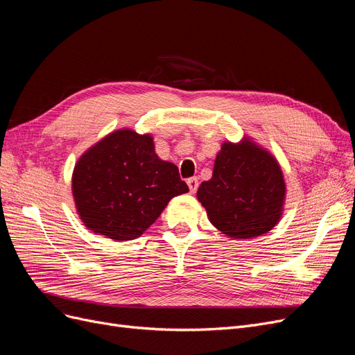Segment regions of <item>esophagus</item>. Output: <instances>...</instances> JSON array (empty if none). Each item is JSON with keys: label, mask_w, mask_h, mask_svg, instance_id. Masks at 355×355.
I'll return each mask as SVG.
<instances>
[{"label": "esophagus", "mask_w": 355, "mask_h": 355, "mask_svg": "<svg viewBox=\"0 0 355 355\" xmlns=\"http://www.w3.org/2000/svg\"><path fill=\"white\" fill-rule=\"evenodd\" d=\"M187 184H189V189L191 193H196L197 191V187H198V180L196 177H191L187 180Z\"/></svg>", "instance_id": "34e87169"}]
</instances>
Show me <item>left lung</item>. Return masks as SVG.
I'll use <instances>...</instances> for the list:
<instances>
[{
	"label": "left lung",
	"mask_w": 355,
	"mask_h": 355,
	"mask_svg": "<svg viewBox=\"0 0 355 355\" xmlns=\"http://www.w3.org/2000/svg\"><path fill=\"white\" fill-rule=\"evenodd\" d=\"M284 197L279 162L248 137L239 144L222 145L211 178L197 190L211 225L235 239H250L271 230L282 218Z\"/></svg>",
	"instance_id": "left-lung-1"
}]
</instances>
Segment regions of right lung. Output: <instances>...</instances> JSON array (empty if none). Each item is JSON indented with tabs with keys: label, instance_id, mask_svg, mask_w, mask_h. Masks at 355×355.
I'll use <instances>...</instances> for the list:
<instances>
[{
	"label": "right lung",
	"instance_id": "add662e5",
	"mask_svg": "<svg viewBox=\"0 0 355 355\" xmlns=\"http://www.w3.org/2000/svg\"><path fill=\"white\" fill-rule=\"evenodd\" d=\"M189 191L178 168L158 158L150 135L116 130L76 162L72 194L84 225L113 241L139 238L175 196Z\"/></svg>",
	"mask_w": 355,
	"mask_h": 355
}]
</instances>
